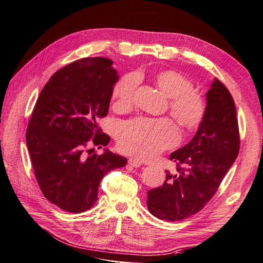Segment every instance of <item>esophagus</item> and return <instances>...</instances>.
<instances>
[{
    "label": "esophagus",
    "mask_w": 263,
    "mask_h": 263,
    "mask_svg": "<svg viewBox=\"0 0 263 263\" xmlns=\"http://www.w3.org/2000/svg\"><path fill=\"white\" fill-rule=\"evenodd\" d=\"M128 164H130V165L133 167H139L142 164V161H140V159H138L136 157H131L130 159H128Z\"/></svg>",
    "instance_id": "obj_1"
}]
</instances>
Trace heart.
<instances>
[{"label":"heart","instance_id":"obj_1","mask_svg":"<svg viewBox=\"0 0 263 263\" xmlns=\"http://www.w3.org/2000/svg\"><path fill=\"white\" fill-rule=\"evenodd\" d=\"M154 81L168 98V112L187 131L197 128L206 114V100L186 76L176 70H159ZM140 75L130 73L121 77L112 86L111 99L115 109L128 111L135 105V95ZM179 132L168 118L152 120L137 117L124 122L117 131V145L122 152L140 158H153L176 145Z\"/></svg>","mask_w":263,"mask_h":263}]
</instances>
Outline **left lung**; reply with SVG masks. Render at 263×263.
<instances>
[{
	"instance_id": "obj_1",
	"label": "left lung",
	"mask_w": 263,
	"mask_h": 263,
	"mask_svg": "<svg viewBox=\"0 0 263 263\" xmlns=\"http://www.w3.org/2000/svg\"><path fill=\"white\" fill-rule=\"evenodd\" d=\"M206 98V114L193 140L170 155L176 170H166L163 186L147 193L149 212L161 220L180 221L199 212L238 155V121L229 90L215 79Z\"/></svg>"
}]
</instances>
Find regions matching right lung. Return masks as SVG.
Returning <instances> with one entry per match:
<instances>
[{"mask_svg":"<svg viewBox=\"0 0 263 263\" xmlns=\"http://www.w3.org/2000/svg\"><path fill=\"white\" fill-rule=\"evenodd\" d=\"M112 61L82 58L54 73L41 91L29 118L26 142L44 197L61 210L81 213L98 199L105 174L126 165L106 149L110 137L98 120L107 116L118 80Z\"/></svg>","mask_w":263,"mask_h":263,"instance_id":"right-lung-1","label":"right lung"}]
</instances>
